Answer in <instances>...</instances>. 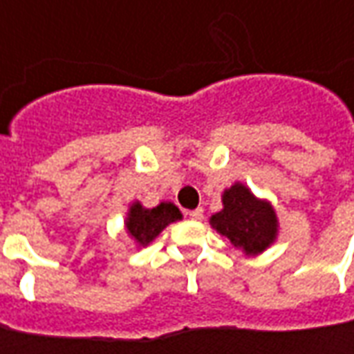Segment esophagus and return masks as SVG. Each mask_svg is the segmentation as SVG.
Here are the masks:
<instances>
[{
	"instance_id": "esophagus-1",
	"label": "esophagus",
	"mask_w": 354,
	"mask_h": 354,
	"mask_svg": "<svg viewBox=\"0 0 354 354\" xmlns=\"http://www.w3.org/2000/svg\"><path fill=\"white\" fill-rule=\"evenodd\" d=\"M202 216H204V209L202 208L191 209V212H189V218L191 219H202Z\"/></svg>"
}]
</instances>
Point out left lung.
Masks as SVG:
<instances>
[{
	"label": "left lung",
	"instance_id": "1",
	"mask_svg": "<svg viewBox=\"0 0 354 354\" xmlns=\"http://www.w3.org/2000/svg\"><path fill=\"white\" fill-rule=\"evenodd\" d=\"M219 235L227 237L247 254H258L274 243L277 218L274 208L252 196L245 185L235 183L223 192V209L209 219Z\"/></svg>",
	"mask_w": 354,
	"mask_h": 354
}]
</instances>
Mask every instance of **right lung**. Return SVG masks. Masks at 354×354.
<instances>
[{
	"label": "right lung",
	"mask_w": 354,
	"mask_h": 354,
	"mask_svg": "<svg viewBox=\"0 0 354 354\" xmlns=\"http://www.w3.org/2000/svg\"><path fill=\"white\" fill-rule=\"evenodd\" d=\"M181 219V212L171 202H162L160 206L148 209L142 208L138 202L131 206L127 218V231L138 245H148L162 233L169 223Z\"/></svg>",
	"instance_id": "obj_1"
}]
</instances>
